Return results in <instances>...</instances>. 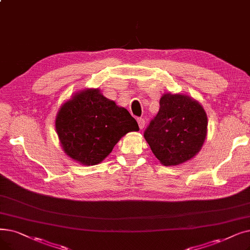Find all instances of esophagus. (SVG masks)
Returning <instances> with one entry per match:
<instances>
[{
	"mask_svg": "<svg viewBox=\"0 0 250 250\" xmlns=\"http://www.w3.org/2000/svg\"><path fill=\"white\" fill-rule=\"evenodd\" d=\"M137 122H138V125H139V127L142 129L144 126H145V121L143 118H137Z\"/></svg>",
	"mask_w": 250,
	"mask_h": 250,
	"instance_id": "1",
	"label": "esophagus"
}]
</instances>
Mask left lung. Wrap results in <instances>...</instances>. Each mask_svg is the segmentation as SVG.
Here are the masks:
<instances>
[{"label":"left lung","instance_id":"1","mask_svg":"<svg viewBox=\"0 0 250 250\" xmlns=\"http://www.w3.org/2000/svg\"><path fill=\"white\" fill-rule=\"evenodd\" d=\"M159 111L151 119L144 138L164 166L190 160L202 147L208 129L203 107L188 96L165 94Z\"/></svg>","mask_w":250,"mask_h":250}]
</instances>
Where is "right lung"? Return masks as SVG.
<instances>
[{"label":"right lung","instance_id":"add662e5","mask_svg":"<svg viewBox=\"0 0 250 250\" xmlns=\"http://www.w3.org/2000/svg\"><path fill=\"white\" fill-rule=\"evenodd\" d=\"M133 131H139L136 119L98 90L73 96L56 117V132L65 153L85 166L100 164L121 138Z\"/></svg>","mask_w":250,"mask_h":250}]
</instances>
